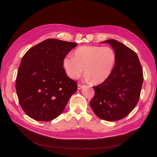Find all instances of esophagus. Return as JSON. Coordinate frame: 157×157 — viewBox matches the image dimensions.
I'll use <instances>...</instances> for the list:
<instances>
[{
	"label": "esophagus",
	"instance_id": "1",
	"mask_svg": "<svg viewBox=\"0 0 157 157\" xmlns=\"http://www.w3.org/2000/svg\"><path fill=\"white\" fill-rule=\"evenodd\" d=\"M83 86H84L83 85H81V84H78V90L81 89Z\"/></svg>",
	"mask_w": 157,
	"mask_h": 157
}]
</instances>
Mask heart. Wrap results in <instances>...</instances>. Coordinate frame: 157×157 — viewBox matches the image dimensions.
<instances>
[{"label": "heart", "mask_w": 157, "mask_h": 157, "mask_svg": "<svg viewBox=\"0 0 157 157\" xmlns=\"http://www.w3.org/2000/svg\"><path fill=\"white\" fill-rule=\"evenodd\" d=\"M115 62L116 54L111 47L83 46L74 51V56H66L62 63L70 78L78 79L85 71L87 79L99 84L110 76Z\"/></svg>", "instance_id": "b5f03b06"}]
</instances>
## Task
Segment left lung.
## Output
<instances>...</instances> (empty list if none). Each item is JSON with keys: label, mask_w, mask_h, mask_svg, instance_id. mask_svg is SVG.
Masks as SVG:
<instances>
[{"label": "left lung", "mask_w": 157, "mask_h": 157, "mask_svg": "<svg viewBox=\"0 0 157 157\" xmlns=\"http://www.w3.org/2000/svg\"><path fill=\"white\" fill-rule=\"evenodd\" d=\"M109 43L116 54V62L110 76L94 86L95 95L90 106L97 116L114 121L127 117L137 105L143 83L142 66L136 52L114 39Z\"/></svg>", "instance_id": "1"}]
</instances>
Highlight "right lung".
<instances>
[{
  "label": "right lung",
  "instance_id": "1",
  "mask_svg": "<svg viewBox=\"0 0 157 157\" xmlns=\"http://www.w3.org/2000/svg\"><path fill=\"white\" fill-rule=\"evenodd\" d=\"M77 44L48 39L33 46L22 58L16 79L19 103L29 117L49 121L64 110L77 83L63 67V59Z\"/></svg>",
  "mask_w": 157,
  "mask_h": 157
}]
</instances>
